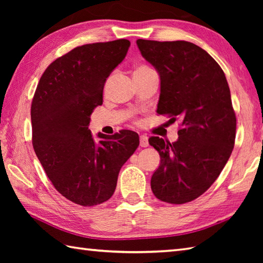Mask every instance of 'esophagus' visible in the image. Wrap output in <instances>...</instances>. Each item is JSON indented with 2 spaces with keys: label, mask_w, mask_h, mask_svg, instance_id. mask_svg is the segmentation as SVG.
<instances>
[{
  "label": "esophagus",
  "mask_w": 263,
  "mask_h": 263,
  "mask_svg": "<svg viewBox=\"0 0 263 263\" xmlns=\"http://www.w3.org/2000/svg\"><path fill=\"white\" fill-rule=\"evenodd\" d=\"M148 137L147 136H141L140 137V146L141 147H148Z\"/></svg>",
  "instance_id": "34e87169"
}]
</instances>
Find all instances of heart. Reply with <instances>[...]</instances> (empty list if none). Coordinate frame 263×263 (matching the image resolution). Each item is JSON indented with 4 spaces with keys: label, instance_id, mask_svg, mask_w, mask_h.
<instances>
[{
    "label": "heart",
    "instance_id": "heart-1",
    "mask_svg": "<svg viewBox=\"0 0 263 263\" xmlns=\"http://www.w3.org/2000/svg\"><path fill=\"white\" fill-rule=\"evenodd\" d=\"M150 72H155V70H153L148 65H139L135 70V74H144V73H150Z\"/></svg>",
    "mask_w": 263,
    "mask_h": 263
}]
</instances>
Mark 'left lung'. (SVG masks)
Wrapping results in <instances>:
<instances>
[{
    "label": "left lung",
    "instance_id": "obj_1",
    "mask_svg": "<svg viewBox=\"0 0 263 263\" xmlns=\"http://www.w3.org/2000/svg\"><path fill=\"white\" fill-rule=\"evenodd\" d=\"M137 45L160 77L157 113L180 119L182 126L175 142L149 138L160 156L153 193L167 203H186L211 186L231 157L236 116L230 87L219 64L193 43L138 39Z\"/></svg>",
    "mask_w": 263,
    "mask_h": 263
}]
</instances>
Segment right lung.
<instances>
[{
    "label": "right lung",
    "instance_id": "add662e5",
    "mask_svg": "<svg viewBox=\"0 0 263 263\" xmlns=\"http://www.w3.org/2000/svg\"><path fill=\"white\" fill-rule=\"evenodd\" d=\"M130 42L78 46L47 66L31 103L32 146L54 187L77 204L97 205L113 195L121 167L139 146L138 133L113 136L89 130L103 104L106 79L127 53Z\"/></svg>",
    "mask_w": 263,
    "mask_h": 263
}]
</instances>
